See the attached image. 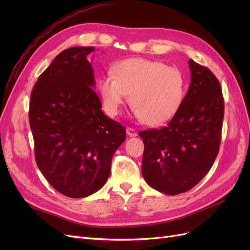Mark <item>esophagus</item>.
<instances>
[{
	"label": "esophagus",
	"mask_w": 250,
	"mask_h": 250,
	"mask_svg": "<svg viewBox=\"0 0 250 250\" xmlns=\"http://www.w3.org/2000/svg\"><path fill=\"white\" fill-rule=\"evenodd\" d=\"M126 132H127L128 135H129V137H137V135H138L137 130L133 129V128H131V127H127Z\"/></svg>",
	"instance_id": "obj_1"
}]
</instances>
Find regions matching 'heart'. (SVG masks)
Returning a JSON list of instances; mask_svg holds the SVG:
<instances>
[{
  "mask_svg": "<svg viewBox=\"0 0 250 250\" xmlns=\"http://www.w3.org/2000/svg\"><path fill=\"white\" fill-rule=\"evenodd\" d=\"M99 92L109 116L119 115L130 94L135 117L148 125L160 126L169 122L181 107L187 82L177 67L138 57L113 65L111 75L100 79Z\"/></svg>",
  "mask_w": 250,
  "mask_h": 250,
  "instance_id": "heart-1",
  "label": "heart"
}]
</instances>
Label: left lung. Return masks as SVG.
I'll list each match as a JSON object with an SVG mask.
<instances>
[{
  "label": "left lung",
  "instance_id": "8db88e82",
  "mask_svg": "<svg viewBox=\"0 0 250 250\" xmlns=\"http://www.w3.org/2000/svg\"><path fill=\"white\" fill-rule=\"evenodd\" d=\"M191 83L181 107L167 126L139 133L144 141L142 173L156 191L177 195L207 175L219 152L224 101L218 79L188 60Z\"/></svg>",
  "mask_w": 250,
  "mask_h": 250
}]
</instances>
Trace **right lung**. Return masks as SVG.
I'll use <instances>...</instances> for the list:
<instances>
[{
	"label": "right lung",
	"mask_w": 250,
	"mask_h": 250,
	"mask_svg": "<svg viewBox=\"0 0 250 250\" xmlns=\"http://www.w3.org/2000/svg\"><path fill=\"white\" fill-rule=\"evenodd\" d=\"M94 47L63 50L39 77L29 122L35 161L56 191L71 198L96 193L106 183L125 127L102 111L87 55Z\"/></svg>",
	"instance_id": "add662e5"
}]
</instances>
